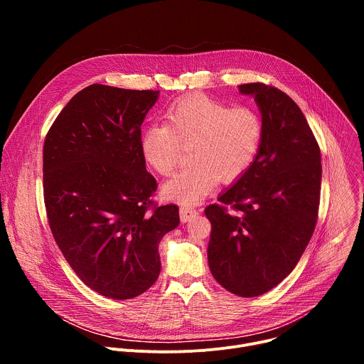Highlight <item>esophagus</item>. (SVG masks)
I'll list each match as a JSON object with an SVG mask.
<instances>
[{
	"instance_id": "obj_1",
	"label": "esophagus",
	"mask_w": 364,
	"mask_h": 364,
	"mask_svg": "<svg viewBox=\"0 0 364 364\" xmlns=\"http://www.w3.org/2000/svg\"><path fill=\"white\" fill-rule=\"evenodd\" d=\"M198 215V212L196 209H193V207H181L180 209V219L183 223L186 222H190L193 218H196Z\"/></svg>"
}]
</instances>
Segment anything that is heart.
<instances>
[{
    "mask_svg": "<svg viewBox=\"0 0 364 364\" xmlns=\"http://www.w3.org/2000/svg\"><path fill=\"white\" fill-rule=\"evenodd\" d=\"M164 124L144 128L139 146L145 161L161 176L173 173L181 146L190 145L191 166L168 180L161 193L184 205L200 203L219 180L232 183L255 163L262 145L264 125L245 107L229 108L205 95L183 97L166 111Z\"/></svg>",
    "mask_w": 364,
    "mask_h": 364,
    "instance_id": "heart-1",
    "label": "heart"
}]
</instances>
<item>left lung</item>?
Wrapping results in <instances>:
<instances>
[{"mask_svg": "<svg viewBox=\"0 0 364 364\" xmlns=\"http://www.w3.org/2000/svg\"><path fill=\"white\" fill-rule=\"evenodd\" d=\"M255 97L264 138L250 168L205 216L212 223L207 259L215 279L229 292L250 298L285 279L314 233L321 154L302 111L282 90L264 83L239 86Z\"/></svg>", "mask_w": 364, "mask_h": 364, "instance_id": "1", "label": "left lung"}]
</instances>
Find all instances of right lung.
<instances>
[{"label": "right lung", "instance_id": "obj_1", "mask_svg": "<svg viewBox=\"0 0 364 364\" xmlns=\"http://www.w3.org/2000/svg\"><path fill=\"white\" fill-rule=\"evenodd\" d=\"M159 95L90 85L69 100L44 141L50 230L76 275L112 299L152 287L161 271L159 243L180 223L176 204L152 203L157 181L139 146Z\"/></svg>", "mask_w": 364, "mask_h": 364}]
</instances>
